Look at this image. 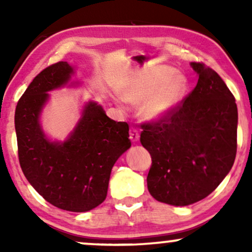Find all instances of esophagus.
<instances>
[{"label":"esophagus","instance_id":"1","mask_svg":"<svg viewBox=\"0 0 252 252\" xmlns=\"http://www.w3.org/2000/svg\"><path fill=\"white\" fill-rule=\"evenodd\" d=\"M129 137H130V140L132 141V142H136V141H138V138H140V134H138L137 128H135V126H131V128H130Z\"/></svg>","mask_w":252,"mask_h":252}]
</instances>
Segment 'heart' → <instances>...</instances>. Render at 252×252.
<instances>
[{"label": "heart", "mask_w": 252, "mask_h": 252, "mask_svg": "<svg viewBox=\"0 0 252 252\" xmlns=\"http://www.w3.org/2000/svg\"><path fill=\"white\" fill-rule=\"evenodd\" d=\"M173 74L174 70L168 66L152 68L123 89V99L131 104L143 103L147 117H163L181 102L187 89L186 78Z\"/></svg>", "instance_id": "b5f03b06"}]
</instances>
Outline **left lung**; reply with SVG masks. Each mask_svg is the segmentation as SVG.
<instances>
[{
    "mask_svg": "<svg viewBox=\"0 0 252 252\" xmlns=\"http://www.w3.org/2000/svg\"><path fill=\"white\" fill-rule=\"evenodd\" d=\"M196 86L169 114L143 123L152 156L147 185L158 201L186 206L206 198L230 172L237 153L236 99L204 63H190Z\"/></svg>",
    "mask_w": 252,
    "mask_h": 252,
    "instance_id": "left-lung-1",
    "label": "left lung"
}]
</instances>
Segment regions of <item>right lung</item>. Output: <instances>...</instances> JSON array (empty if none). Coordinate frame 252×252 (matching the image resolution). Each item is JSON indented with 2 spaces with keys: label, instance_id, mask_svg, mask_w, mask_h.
<instances>
[{
  "label": "right lung",
  "instance_id": "1",
  "mask_svg": "<svg viewBox=\"0 0 252 252\" xmlns=\"http://www.w3.org/2000/svg\"><path fill=\"white\" fill-rule=\"evenodd\" d=\"M72 67L59 62L40 72L19 99L15 110L17 154L34 189L53 206L86 212L105 200L111 169L130 148L129 126L105 115L97 103L85 106L80 122L63 143L50 142L39 115L51 90L67 83Z\"/></svg>",
  "mask_w": 252,
  "mask_h": 252
}]
</instances>
